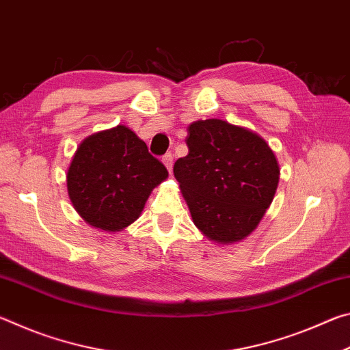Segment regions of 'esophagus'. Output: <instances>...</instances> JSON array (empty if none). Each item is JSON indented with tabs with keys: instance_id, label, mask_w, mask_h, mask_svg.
Wrapping results in <instances>:
<instances>
[{
	"instance_id": "obj_1",
	"label": "esophagus",
	"mask_w": 350,
	"mask_h": 350,
	"mask_svg": "<svg viewBox=\"0 0 350 350\" xmlns=\"http://www.w3.org/2000/svg\"><path fill=\"white\" fill-rule=\"evenodd\" d=\"M162 162L165 163V167H167L168 171L171 173V170H173V154H171V152L165 154V156L162 157Z\"/></svg>"
}]
</instances>
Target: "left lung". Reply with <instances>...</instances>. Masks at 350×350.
<instances>
[{"label":"left lung","mask_w":350,"mask_h":350,"mask_svg":"<svg viewBox=\"0 0 350 350\" xmlns=\"http://www.w3.org/2000/svg\"><path fill=\"white\" fill-rule=\"evenodd\" d=\"M187 145L173 171L196 227L222 244L244 239L273 200L280 180L273 151L250 129L219 118L193 122Z\"/></svg>","instance_id":"8db88e82"}]
</instances>
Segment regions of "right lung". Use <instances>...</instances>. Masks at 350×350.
Returning <instances> with one entry per match:
<instances>
[{
    "mask_svg": "<svg viewBox=\"0 0 350 350\" xmlns=\"http://www.w3.org/2000/svg\"><path fill=\"white\" fill-rule=\"evenodd\" d=\"M168 177L144 140L118 125L90 135L77 148L68 170V191L85 221L120 232L144 210L154 187Z\"/></svg>",
    "mask_w": 350,
    "mask_h": 350,
    "instance_id": "obj_1",
    "label": "right lung"
}]
</instances>
